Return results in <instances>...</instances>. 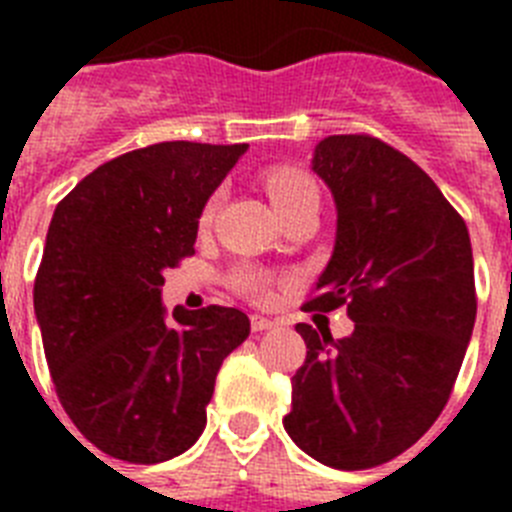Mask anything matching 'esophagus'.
I'll return each mask as SVG.
<instances>
[{
  "mask_svg": "<svg viewBox=\"0 0 512 512\" xmlns=\"http://www.w3.org/2000/svg\"><path fill=\"white\" fill-rule=\"evenodd\" d=\"M277 325V320L264 318V315H251V330L253 333H261V330H271Z\"/></svg>",
  "mask_w": 512,
  "mask_h": 512,
  "instance_id": "obj_1",
  "label": "esophagus"
}]
</instances>
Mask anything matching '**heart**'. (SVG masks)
Wrapping results in <instances>:
<instances>
[{
	"mask_svg": "<svg viewBox=\"0 0 512 512\" xmlns=\"http://www.w3.org/2000/svg\"><path fill=\"white\" fill-rule=\"evenodd\" d=\"M264 187L269 194L271 205L279 212L282 220H289L292 215L302 210H312L320 205V192L318 184L307 171L297 169V166H271L264 171ZM220 207V194H210L207 202L200 210V225H207L215 220V212ZM230 289H235L238 295L248 297L253 302H266L271 295V274L264 271L261 266L253 264H238L228 274Z\"/></svg>",
	"mask_w": 512,
	"mask_h": 512,
	"instance_id": "b5f03b06",
	"label": "heart"
}]
</instances>
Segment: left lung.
Returning <instances> with one entry per match:
<instances>
[{
  "instance_id": "obj_1",
  "label": "left lung",
  "mask_w": 512,
  "mask_h": 512,
  "mask_svg": "<svg viewBox=\"0 0 512 512\" xmlns=\"http://www.w3.org/2000/svg\"><path fill=\"white\" fill-rule=\"evenodd\" d=\"M336 248L307 312L348 307L354 333L297 323L289 438L333 469H372L423 436L449 402L477 318L464 217L405 153L366 133L320 140Z\"/></svg>"
}]
</instances>
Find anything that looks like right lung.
<instances>
[{
    "mask_svg": "<svg viewBox=\"0 0 512 512\" xmlns=\"http://www.w3.org/2000/svg\"><path fill=\"white\" fill-rule=\"evenodd\" d=\"M246 143L169 140L112 158L53 212L33 302L56 395L112 459L158 464L202 436L225 356L251 333L235 307L161 305L194 256L200 210Z\"/></svg>",
    "mask_w": 512,
    "mask_h": 512,
    "instance_id": "obj_1",
    "label": "right lung"
}]
</instances>
